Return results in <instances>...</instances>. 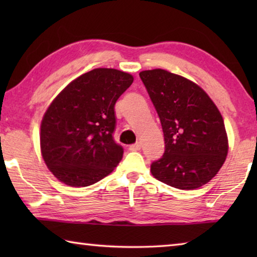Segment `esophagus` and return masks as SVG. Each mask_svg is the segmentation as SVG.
I'll list each match as a JSON object with an SVG mask.
<instances>
[{"label": "esophagus", "instance_id": "1", "mask_svg": "<svg viewBox=\"0 0 257 257\" xmlns=\"http://www.w3.org/2000/svg\"><path fill=\"white\" fill-rule=\"evenodd\" d=\"M141 147H142V144L139 142H137L136 144H134V145H130L129 146V150L130 151H139L141 150Z\"/></svg>", "mask_w": 257, "mask_h": 257}]
</instances>
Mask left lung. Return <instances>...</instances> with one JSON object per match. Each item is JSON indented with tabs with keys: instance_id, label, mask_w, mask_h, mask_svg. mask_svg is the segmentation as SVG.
I'll list each match as a JSON object with an SVG mask.
<instances>
[{
	"instance_id": "obj_1",
	"label": "left lung",
	"mask_w": 257,
	"mask_h": 257,
	"mask_svg": "<svg viewBox=\"0 0 257 257\" xmlns=\"http://www.w3.org/2000/svg\"><path fill=\"white\" fill-rule=\"evenodd\" d=\"M162 124L165 151L151 164L156 179L178 189L205 185L224 163L228 137L220 111L195 82L163 69L139 73Z\"/></svg>"
}]
</instances>
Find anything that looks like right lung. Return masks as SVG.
<instances>
[{
	"label": "right lung",
	"instance_id": "right-lung-1",
	"mask_svg": "<svg viewBox=\"0 0 257 257\" xmlns=\"http://www.w3.org/2000/svg\"><path fill=\"white\" fill-rule=\"evenodd\" d=\"M134 77L98 68L71 81L47 108L41 124V151L61 182L86 187L103 179L122 159L113 139L114 105Z\"/></svg>",
	"mask_w": 257,
	"mask_h": 257
}]
</instances>
